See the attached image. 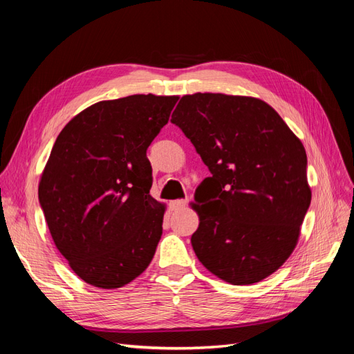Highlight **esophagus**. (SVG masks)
<instances>
[{
	"label": "esophagus",
	"instance_id": "1",
	"mask_svg": "<svg viewBox=\"0 0 354 354\" xmlns=\"http://www.w3.org/2000/svg\"><path fill=\"white\" fill-rule=\"evenodd\" d=\"M189 205V199H178V201H171V208L178 211V209H183Z\"/></svg>",
	"mask_w": 354,
	"mask_h": 354
}]
</instances>
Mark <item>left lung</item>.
Returning a JSON list of instances; mask_svg holds the SVG:
<instances>
[{
    "mask_svg": "<svg viewBox=\"0 0 354 354\" xmlns=\"http://www.w3.org/2000/svg\"><path fill=\"white\" fill-rule=\"evenodd\" d=\"M171 122L209 169L195 192L199 261L233 285L263 281L295 248L312 201L303 143L263 100L183 95Z\"/></svg>",
    "mask_w": 354,
    "mask_h": 354,
    "instance_id": "obj_1",
    "label": "left lung"
}]
</instances>
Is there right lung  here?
<instances>
[{
	"label": "right lung",
	"instance_id": "1",
	"mask_svg": "<svg viewBox=\"0 0 354 354\" xmlns=\"http://www.w3.org/2000/svg\"><path fill=\"white\" fill-rule=\"evenodd\" d=\"M177 95L99 102L63 128L42 173L39 205L57 250L87 283L113 289L140 276L162 234L147 147Z\"/></svg>",
	"mask_w": 354,
	"mask_h": 354
}]
</instances>
